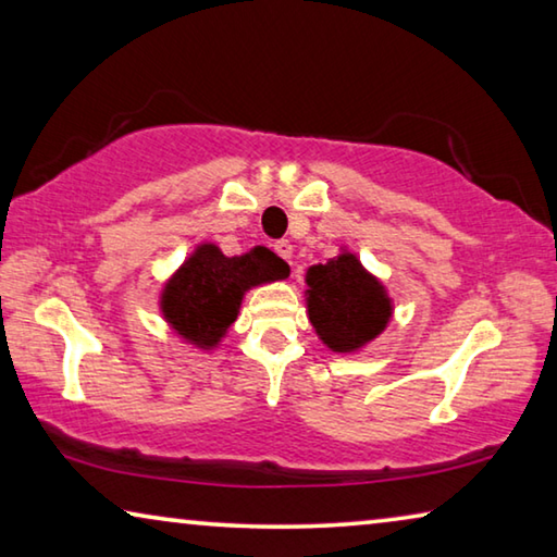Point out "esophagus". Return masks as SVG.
I'll return each instance as SVG.
<instances>
[{
  "instance_id": "obj_1",
  "label": "esophagus",
  "mask_w": 557,
  "mask_h": 557,
  "mask_svg": "<svg viewBox=\"0 0 557 557\" xmlns=\"http://www.w3.org/2000/svg\"><path fill=\"white\" fill-rule=\"evenodd\" d=\"M275 252H277L280 258L289 260V258H292V243H289V240H277V243H275Z\"/></svg>"
}]
</instances>
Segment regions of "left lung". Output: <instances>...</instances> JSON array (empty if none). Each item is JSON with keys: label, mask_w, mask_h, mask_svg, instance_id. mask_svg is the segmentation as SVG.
<instances>
[{"label": "left lung", "mask_w": 557, "mask_h": 557, "mask_svg": "<svg viewBox=\"0 0 557 557\" xmlns=\"http://www.w3.org/2000/svg\"><path fill=\"white\" fill-rule=\"evenodd\" d=\"M307 287L309 322L336 354L358 351L391 322V297L354 252L309 268Z\"/></svg>", "instance_id": "1"}]
</instances>
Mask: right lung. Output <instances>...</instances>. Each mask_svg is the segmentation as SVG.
I'll use <instances>...</instances> for the list:
<instances>
[{"label":"right lung","instance_id":"1","mask_svg":"<svg viewBox=\"0 0 557 557\" xmlns=\"http://www.w3.org/2000/svg\"><path fill=\"white\" fill-rule=\"evenodd\" d=\"M287 275V262L262 245L225 258L213 243H203L164 285L162 314L188 344L213 348L238 317L245 292Z\"/></svg>","mask_w":557,"mask_h":557}]
</instances>
